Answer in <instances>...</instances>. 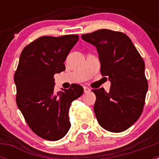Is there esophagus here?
<instances>
[{
  "label": "esophagus",
  "instance_id": "esophagus-1",
  "mask_svg": "<svg viewBox=\"0 0 159 159\" xmlns=\"http://www.w3.org/2000/svg\"><path fill=\"white\" fill-rule=\"evenodd\" d=\"M84 93H88V92H91V89L88 87H84Z\"/></svg>",
  "mask_w": 159,
  "mask_h": 159
}]
</instances>
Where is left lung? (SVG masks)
<instances>
[{
	"instance_id": "obj_1",
	"label": "left lung",
	"mask_w": 159,
	"mask_h": 159,
	"mask_svg": "<svg viewBox=\"0 0 159 159\" xmlns=\"http://www.w3.org/2000/svg\"><path fill=\"white\" fill-rule=\"evenodd\" d=\"M81 37L95 46L101 74L111 81L108 92L103 88L92 90L96 96L94 111L98 123L108 131H124L143 112L148 89L145 63L123 32L99 29Z\"/></svg>"
}]
</instances>
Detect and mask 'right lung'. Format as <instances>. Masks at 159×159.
<instances>
[{
    "instance_id": "add662e5",
    "label": "right lung",
    "mask_w": 159,
    "mask_h": 159,
    "mask_svg": "<svg viewBox=\"0 0 159 159\" xmlns=\"http://www.w3.org/2000/svg\"><path fill=\"white\" fill-rule=\"evenodd\" d=\"M78 35L41 36L23 49L15 75L16 104L32 130L42 139L57 141L71 127L68 111L84 93L74 84L55 93L54 75L65 70L64 61Z\"/></svg>"
}]
</instances>
